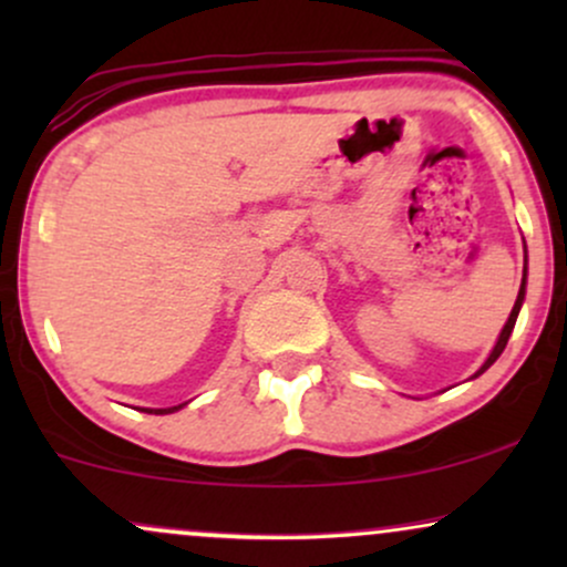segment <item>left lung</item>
I'll use <instances>...</instances> for the list:
<instances>
[{"instance_id":"8db88e82","label":"left lung","mask_w":567,"mask_h":567,"mask_svg":"<svg viewBox=\"0 0 567 567\" xmlns=\"http://www.w3.org/2000/svg\"><path fill=\"white\" fill-rule=\"evenodd\" d=\"M523 298H525V279H523V285H519V296H517V301H514V309H512L509 320H506L504 330H501V336H498V341H496V347H493L491 357H487V362H485V365L477 370V375H480V373H485V370L491 368L493 362L498 360V357H501V351L506 349V341H509V336H512V330H514V322H517V315H519V306H523Z\"/></svg>"}]
</instances>
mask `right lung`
Segmentation results:
<instances>
[{
  "label": "right lung",
  "instance_id": "add662e5",
  "mask_svg": "<svg viewBox=\"0 0 567 567\" xmlns=\"http://www.w3.org/2000/svg\"><path fill=\"white\" fill-rule=\"evenodd\" d=\"M181 405H175V408H146V413H154V415H165V413H173V410H178Z\"/></svg>",
  "mask_w": 567,
  "mask_h": 567
}]
</instances>
